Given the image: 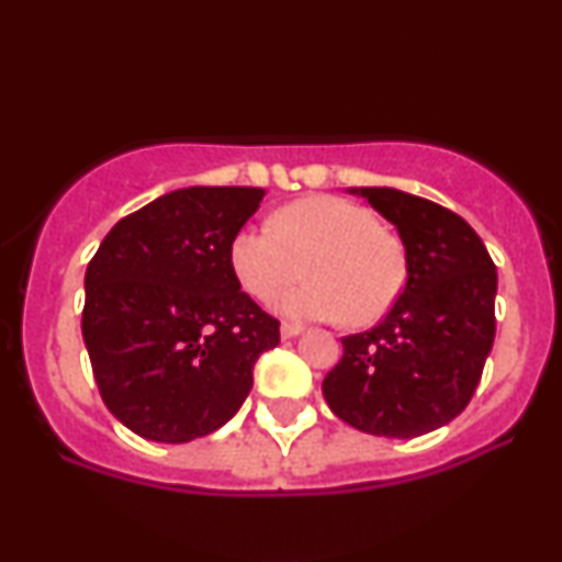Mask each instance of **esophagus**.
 <instances>
[{"label":"esophagus","instance_id":"34e87169","mask_svg":"<svg viewBox=\"0 0 562 562\" xmlns=\"http://www.w3.org/2000/svg\"><path fill=\"white\" fill-rule=\"evenodd\" d=\"M303 333V327L301 325H293V322H282V327H280V335L282 338H295V335H301Z\"/></svg>","mask_w":562,"mask_h":562}]
</instances>
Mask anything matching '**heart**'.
<instances>
[{"label": "heart", "instance_id": "obj_1", "mask_svg": "<svg viewBox=\"0 0 562 562\" xmlns=\"http://www.w3.org/2000/svg\"><path fill=\"white\" fill-rule=\"evenodd\" d=\"M229 267L250 299L272 301L303 272L277 308L299 319L378 322L404 288V250L364 205L333 195L288 203L272 227H243L229 243Z\"/></svg>", "mask_w": 562, "mask_h": 562}]
</instances>
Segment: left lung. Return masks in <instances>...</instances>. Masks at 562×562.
<instances>
[{"mask_svg":"<svg viewBox=\"0 0 562 562\" xmlns=\"http://www.w3.org/2000/svg\"><path fill=\"white\" fill-rule=\"evenodd\" d=\"M404 243L406 285L372 330L346 335L322 380L340 420L412 438L454 420L473 398L494 344L496 267L462 216L393 187H353Z\"/></svg>","mask_w":562,"mask_h":562,"instance_id":"obj_1","label":"left lung"}]
</instances>
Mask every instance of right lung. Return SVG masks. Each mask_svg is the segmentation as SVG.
<instances>
[{
    "label": "right lung",
    "mask_w": 562,
    "mask_h": 562,
    "mask_svg": "<svg viewBox=\"0 0 562 562\" xmlns=\"http://www.w3.org/2000/svg\"><path fill=\"white\" fill-rule=\"evenodd\" d=\"M261 187H184L121 218L89 261L81 333L102 402L128 430L184 443L235 417L280 322L243 293L229 243Z\"/></svg>",
    "instance_id": "add662e5"
}]
</instances>
